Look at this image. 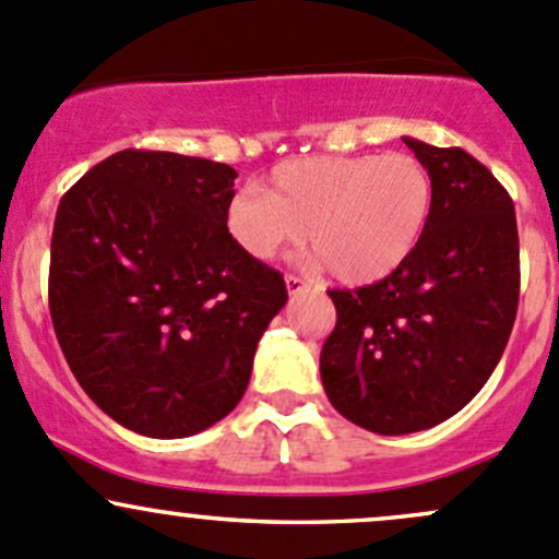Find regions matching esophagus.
Returning <instances> with one entry per match:
<instances>
[{
    "instance_id": "34e87169",
    "label": "esophagus",
    "mask_w": 559,
    "mask_h": 559,
    "mask_svg": "<svg viewBox=\"0 0 559 559\" xmlns=\"http://www.w3.org/2000/svg\"><path fill=\"white\" fill-rule=\"evenodd\" d=\"M286 289H289V295H300V292L311 289V284L302 281L300 275H286Z\"/></svg>"
}]
</instances>
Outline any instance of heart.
<instances>
[{
  "label": "heart",
  "instance_id": "1",
  "mask_svg": "<svg viewBox=\"0 0 559 559\" xmlns=\"http://www.w3.org/2000/svg\"><path fill=\"white\" fill-rule=\"evenodd\" d=\"M430 207V175L414 156H302L273 167L262 194L238 191L224 224L240 251L259 262L308 235L332 278L365 286L411 257Z\"/></svg>",
  "mask_w": 559,
  "mask_h": 559
}]
</instances>
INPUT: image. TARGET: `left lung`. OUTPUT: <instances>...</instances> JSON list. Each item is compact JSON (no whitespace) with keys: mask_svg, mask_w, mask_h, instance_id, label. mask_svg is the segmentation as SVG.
<instances>
[{"mask_svg":"<svg viewBox=\"0 0 559 559\" xmlns=\"http://www.w3.org/2000/svg\"><path fill=\"white\" fill-rule=\"evenodd\" d=\"M432 183L427 227L386 278L330 289L335 330L321 384L337 414L379 436L436 427L487 384L520 306L509 191L462 148L403 138Z\"/></svg>","mask_w":559,"mask_h":559,"instance_id":"1","label":"left lung"}]
</instances>
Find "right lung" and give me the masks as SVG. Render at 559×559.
Masks as SVG:
<instances>
[{"mask_svg": "<svg viewBox=\"0 0 559 559\" xmlns=\"http://www.w3.org/2000/svg\"><path fill=\"white\" fill-rule=\"evenodd\" d=\"M235 178L222 162L127 148L56 211V337L83 392L140 436L186 438L224 419L289 297L278 270L229 238Z\"/></svg>", "mask_w": 559, "mask_h": 559, "instance_id": "obj_1", "label": "right lung"}]
</instances>
